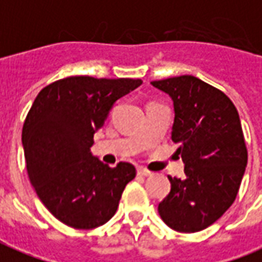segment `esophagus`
<instances>
[{
    "instance_id": "esophagus-1",
    "label": "esophagus",
    "mask_w": 262,
    "mask_h": 262,
    "mask_svg": "<svg viewBox=\"0 0 262 262\" xmlns=\"http://www.w3.org/2000/svg\"><path fill=\"white\" fill-rule=\"evenodd\" d=\"M138 174L144 176V177H148V176H152V171H149L145 167H138Z\"/></svg>"
}]
</instances>
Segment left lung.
Here are the masks:
<instances>
[{
  "mask_svg": "<svg viewBox=\"0 0 262 262\" xmlns=\"http://www.w3.org/2000/svg\"><path fill=\"white\" fill-rule=\"evenodd\" d=\"M173 99L171 141L184 162V179L169 177L171 190L158 211L169 228L194 233L211 226L236 200L247 165L237 108L222 91L192 75L154 81Z\"/></svg>",
  "mask_w": 262,
  "mask_h": 262,
  "instance_id": "8db88e82",
  "label": "left lung"
}]
</instances>
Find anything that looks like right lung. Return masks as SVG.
I'll list each match as a JSON object with an SVG mask.
<instances>
[{
  "label": "right lung",
  "instance_id": "1",
  "mask_svg": "<svg viewBox=\"0 0 262 262\" xmlns=\"http://www.w3.org/2000/svg\"><path fill=\"white\" fill-rule=\"evenodd\" d=\"M141 79L68 76L39 92L22 128L30 184L49 211L74 229H93L116 213L135 166L116 167L92 156L93 135L114 102Z\"/></svg>",
  "mask_w": 262,
  "mask_h": 262
}]
</instances>
